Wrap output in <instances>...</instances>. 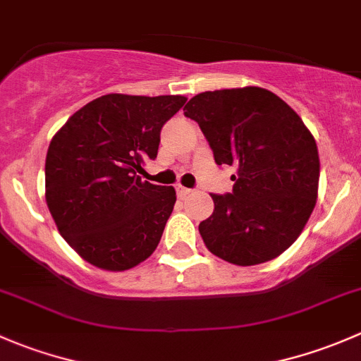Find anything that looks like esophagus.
Masks as SVG:
<instances>
[{
	"label": "esophagus",
	"instance_id": "1",
	"mask_svg": "<svg viewBox=\"0 0 361 361\" xmlns=\"http://www.w3.org/2000/svg\"><path fill=\"white\" fill-rule=\"evenodd\" d=\"M176 192H178V197L183 199V197H187V195H190L194 190H192V188H187V187H181V185H178Z\"/></svg>",
	"mask_w": 361,
	"mask_h": 361
}]
</instances>
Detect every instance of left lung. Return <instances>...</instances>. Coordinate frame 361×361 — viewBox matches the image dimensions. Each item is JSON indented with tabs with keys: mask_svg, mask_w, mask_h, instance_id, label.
I'll return each mask as SVG.
<instances>
[{
	"mask_svg": "<svg viewBox=\"0 0 361 361\" xmlns=\"http://www.w3.org/2000/svg\"><path fill=\"white\" fill-rule=\"evenodd\" d=\"M183 111L199 123L214 162L235 167L231 194H211L214 211L199 225L204 245L235 265L279 257L316 206L312 134L281 97L260 87L197 94Z\"/></svg>",
	"mask_w": 361,
	"mask_h": 361,
	"instance_id": "1",
	"label": "left lung"
}]
</instances>
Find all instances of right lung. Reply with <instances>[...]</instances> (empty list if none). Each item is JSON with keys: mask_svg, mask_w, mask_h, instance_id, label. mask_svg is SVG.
I'll return each mask as SVG.
<instances>
[{"mask_svg": "<svg viewBox=\"0 0 361 361\" xmlns=\"http://www.w3.org/2000/svg\"><path fill=\"white\" fill-rule=\"evenodd\" d=\"M183 96L106 94L73 113L50 141L45 199L64 241L104 271L147 260L173 213V187L141 181Z\"/></svg>", "mask_w": 361, "mask_h": 361, "instance_id": "obj_1", "label": "right lung"}]
</instances>
